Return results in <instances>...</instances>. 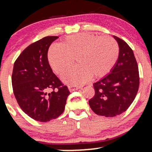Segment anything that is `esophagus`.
Here are the masks:
<instances>
[{
  "mask_svg": "<svg viewBox=\"0 0 152 152\" xmlns=\"http://www.w3.org/2000/svg\"><path fill=\"white\" fill-rule=\"evenodd\" d=\"M68 88H69V90L70 91H74L78 90V88H80V86H72V85H71V86H68Z\"/></svg>",
  "mask_w": 152,
  "mask_h": 152,
  "instance_id": "obj_1",
  "label": "esophagus"
}]
</instances>
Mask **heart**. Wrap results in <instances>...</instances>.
<instances>
[{
  "label": "heart",
  "instance_id": "1",
  "mask_svg": "<svg viewBox=\"0 0 152 152\" xmlns=\"http://www.w3.org/2000/svg\"><path fill=\"white\" fill-rule=\"evenodd\" d=\"M119 54L117 42L110 36H97L82 33L69 36L59 46H53L48 54V61L57 74H62L74 63L72 68L61 78L66 83L81 85L92 77L105 76L112 70Z\"/></svg>",
  "mask_w": 152,
  "mask_h": 152
}]
</instances>
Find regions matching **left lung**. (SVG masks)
I'll list each match as a JSON object with an SVG mask.
<instances>
[{
    "label": "left lung",
    "mask_w": 152,
    "mask_h": 152,
    "mask_svg": "<svg viewBox=\"0 0 152 152\" xmlns=\"http://www.w3.org/2000/svg\"><path fill=\"white\" fill-rule=\"evenodd\" d=\"M117 41L119 54L110 73L94 83L95 95L88 101L96 114L113 117L124 112L134 102L139 90V75L133 50L121 38Z\"/></svg>",
    "instance_id": "8db88e82"
}]
</instances>
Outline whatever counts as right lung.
Returning <instances> with one entry per match:
<instances>
[{
	"mask_svg": "<svg viewBox=\"0 0 152 152\" xmlns=\"http://www.w3.org/2000/svg\"><path fill=\"white\" fill-rule=\"evenodd\" d=\"M58 36H47L28 46L14 63L12 86L18 105L33 119L49 121L64 112L70 94L53 73L48 48Z\"/></svg>",
	"mask_w": 152,
	"mask_h": 152,
	"instance_id": "1",
	"label": "right lung"
}]
</instances>
